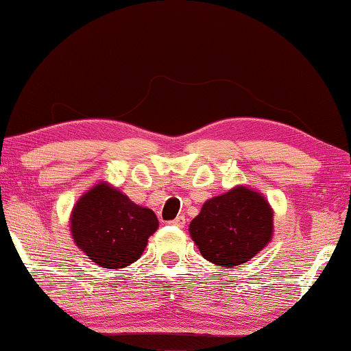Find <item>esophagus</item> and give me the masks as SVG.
Segmentation results:
<instances>
[{"label": "esophagus", "instance_id": "obj_1", "mask_svg": "<svg viewBox=\"0 0 351 351\" xmlns=\"http://www.w3.org/2000/svg\"><path fill=\"white\" fill-rule=\"evenodd\" d=\"M185 216H177L174 221H171L172 226H177V227H184L185 226Z\"/></svg>", "mask_w": 351, "mask_h": 351}]
</instances>
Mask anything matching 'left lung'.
<instances>
[{
	"instance_id": "obj_1",
	"label": "left lung",
	"mask_w": 351,
	"mask_h": 351,
	"mask_svg": "<svg viewBox=\"0 0 351 351\" xmlns=\"http://www.w3.org/2000/svg\"><path fill=\"white\" fill-rule=\"evenodd\" d=\"M272 216L271 204L261 193L240 185L208 199L189 230L204 259L234 267L247 263L271 242Z\"/></svg>"
}]
</instances>
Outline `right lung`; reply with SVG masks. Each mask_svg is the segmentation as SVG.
Here are the masks:
<instances>
[{
    "label": "right lung",
    "mask_w": 351,
    "mask_h": 351,
    "mask_svg": "<svg viewBox=\"0 0 351 351\" xmlns=\"http://www.w3.org/2000/svg\"><path fill=\"white\" fill-rule=\"evenodd\" d=\"M158 226L152 209L138 206L104 182L82 195L71 215L77 247L108 269H122L135 263Z\"/></svg>",
    "instance_id": "add662e5"
}]
</instances>
